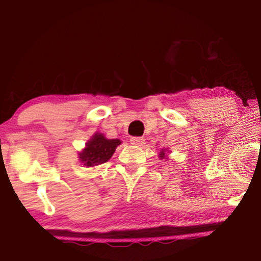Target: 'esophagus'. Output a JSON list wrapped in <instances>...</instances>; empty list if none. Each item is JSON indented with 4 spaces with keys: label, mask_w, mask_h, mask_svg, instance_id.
I'll use <instances>...</instances> for the list:
<instances>
[{
    "label": "esophagus",
    "mask_w": 261,
    "mask_h": 261,
    "mask_svg": "<svg viewBox=\"0 0 261 261\" xmlns=\"http://www.w3.org/2000/svg\"><path fill=\"white\" fill-rule=\"evenodd\" d=\"M130 141L132 145H137V146H141V145L145 144V139L143 137H132Z\"/></svg>",
    "instance_id": "1"
}]
</instances>
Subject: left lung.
Masks as SVG:
<instances>
[{
  "label": "left lung",
  "instance_id": "1",
  "mask_svg": "<svg viewBox=\"0 0 261 261\" xmlns=\"http://www.w3.org/2000/svg\"><path fill=\"white\" fill-rule=\"evenodd\" d=\"M168 153H169V151H168V148H162L160 153H159V158H160V160H163V159H168Z\"/></svg>",
  "mask_w": 261,
  "mask_h": 261
}]
</instances>
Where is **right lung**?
Wrapping results in <instances>:
<instances>
[{"label":"right lung","instance_id":"add662e5","mask_svg":"<svg viewBox=\"0 0 261 261\" xmlns=\"http://www.w3.org/2000/svg\"><path fill=\"white\" fill-rule=\"evenodd\" d=\"M121 143L120 139H108L103 134L95 132L87 140L85 147L78 153L79 161L87 168L102 165L113 156L115 149Z\"/></svg>","mask_w":261,"mask_h":261}]
</instances>
